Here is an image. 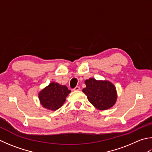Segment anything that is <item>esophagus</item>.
I'll list each match as a JSON object with an SVG mask.
<instances>
[{
    "label": "esophagus",
    "mask_w": 152,
    "mask_h": 152,
    "mask_svg": "<svg viewBox=\"0 0 152 152\" xmlns=\"http://www.w3.org/2000/svg\"><path fill=\"white\" fill-rule=\"evenodd\" d=\"M80 90V88L79 87V86H76V87L73 89L74 91H78Z\"/></svg>",
    "instance_id": "obj_1"
}]
</instances>
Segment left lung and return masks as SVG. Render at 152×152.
Instances as JSON below:
<instances>
[{
	"instance_id": "8db88e82",
	"label": "left lung",
	"mask_w": 152,
	"mask_h": 152,
	"mask_svg": "<svg viewBox=\"0 0 152 152\" xmlns=\"http://www.w3.org/2000/svg\"><path fill=\"white\" fill-rule=\"evenodd\" d=\"M85 84L86 87L82 91L95 107L106 110L115 105L117 96L115 87L112 83L90 78L86 80Z\"/></svg>"
}]
</instances>
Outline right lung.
<instances>
[{
	"mask_svg": "<svg viewBox=\"0 0 152 152\" xmlns=\"http://www.w3.org/2000/svg\"><path fill=\"white\" fill-rule=\"evenodd\" d=\"M70 93V90L66 86L52 82L40 91L39 98L41 104L45 108L55 111L63 105L65 99Z\"/></svg>",
	"mask_w": 152,
	"mask_h": 152,
	"instance_id": "right-lung-1",
	"label": "right lung"
}]
</instances>
